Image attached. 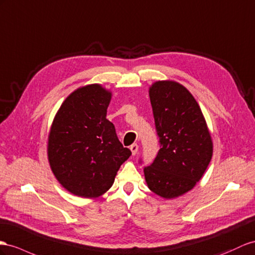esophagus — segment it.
Returning a JSON list of instances; mask_svg holds the SVG:
<instances>
[{
    "instance_id": "obj_1",
    "label": "esophagus",
    "mask_w": 255,
    "mask_h": 255,
    "mask_svg": "<svg viewBox=\"0 0 255 255\" xmlns=\"http://www.w3.org/2000/svg\"><path fill=\"white\" fill-rule=\"evenodd\" d=\"M130 151H131L132 155H135L136 153H138V151H139V146H138V144H132L131 146H130Z\"/></svg>"
}]
</instances>
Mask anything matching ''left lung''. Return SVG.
I'll use <instances>...</instances> for the list:
<instances>
[{
	"mask_svg": "<svg viewBox=\"0 0 255 255\" xmlns=\"http://www.w3.org/2000/svg\"><path fill=\"white\" fill-rule=\"evenodd\" d=\"M160 149L144 168L147 187L172 199L191 191L212 158L213 143L193 95L174 81H157L148 89Z\"/></svg>",
	"mask_w": 255,
	"mask_h": 255,
	"instance_id": "obj_1",
	"label": "left lung"
}]
</instances>
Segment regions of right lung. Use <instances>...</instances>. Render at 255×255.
Instances as JSON below:
<instances>
[{
    "label": "right lung",
    "mask_w": 255,
    "mask_h": 255,
    "mask_svg": "<svg viewBox=\"0 0 255 255\" xmlns=\"http://www.w3.org/2000/svg\"><path fill=\"white\" fill-rule=\"evenodd\" d=\"M112 93L100 84L74 90L55 115L47 139L51 171L71 194L97 198L113 185L117 171L131 155L107 120Z\"/></svg>",
    "instance_id": "1"
}]
</instances>
